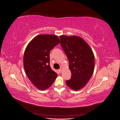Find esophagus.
Wrapping results in <instances>:
<instances>
[{"label": "esophagus", "mask_w": 120, "mask_h": 120, "mask_svg": "<svg viewBox=\"0 0 120 120\" xmlns=\"http://www.w3.org/2000/svg\"><path fill=\"white\" fill-rule=\"evenodd\" d=\"M59 71L60 72H61V71H62V70H61V68H60V69H59Z\"/></svg>", "instance_id": "obj_1"}]
</instances>
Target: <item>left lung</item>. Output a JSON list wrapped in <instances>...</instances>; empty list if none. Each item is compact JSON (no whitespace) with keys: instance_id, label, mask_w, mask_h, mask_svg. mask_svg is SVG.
Listing matches in <instances>:
<instances>
[{"instance_id":"obj_1","label":"left lung","mask_w":120,"mask_h":120,"mask_svg":"<svg viewBox=\"0 0 120 120\" xmlns=\"http://www.w3.org/2000/svg\"><path fill=\"white\" fill-rule=\"evenodd\" d=\"M60 45L69 61L71 79L67 86L74 90L84 87L91 78L95 67V56L87 42L78 36L61 35Z\"/></svg>"}]
</instances>
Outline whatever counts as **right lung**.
<instances>
[{"mask_svg":"<svg viewBox=\"0 0 120 120\" xmlns=\"http://www.w3.org/2000/svg\"><path fill=\"white\" fill-rule=\"evenodd\" d=\"M57 36L39 34L29 42L23 56V66L28 78L36 88L45 90L52 86L57 74L49 65V52L59 44Z\"/></svg>","mask_w":120,"mask_h":120,"instance_id":"obj_1","label":"right lung"}]
</instances>
